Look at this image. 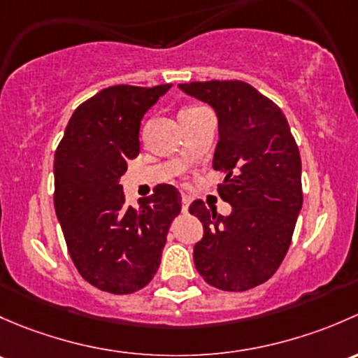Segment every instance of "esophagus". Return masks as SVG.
<instances>
[{
  "label": "esophagus",
  "instance_id": "1",
  "mask_svg": "<svg viewBox=\"0 0 358 358\" xmlns=\"http://www.w3.org/2000/svg\"><path fill=\"white\" fill-rule=\"evenodd\" d=\"M189 203H191V196H187V194H182V212H187V208H189Z\"/></svg>",
  "mask_w": 358,
  "mask_h": 358
}]
</instances>
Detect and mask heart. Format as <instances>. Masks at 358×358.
<instances>
[{
	"mask_svg": "<svg viewBox=\"0 0 358 358\" xmlns=\"http://www.w3.org/2000/svg\"><path fill=\"white\" fill-rule=\"evenodd\" d=\"M194 108H200V106H191V108H186V110H182V112H187V110H194Z\"/></svg>",
	"mask_w": 358,
	"mask_h": 358,
	"instance_id": "b5f03b06",
	"label": "heart"
}]
</instances>
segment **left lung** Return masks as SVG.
I'll list each match as a JSON object with an SVG mask.
<instances>
[{
  "label": "left lung",
  "mask_w": 358,
  "mask_h": 358,
  "mask_svg": "<svg viewBox=\"0 0 358 358\" xmlns=\"http://www.w3.org/2000/svg\"><path fill=\"white\" fill-rule=\"evenodd\" d=\"M179 87L215 110L213 169L224 174L217 191L233 206L224 217L201 200L191 203L189 212L203 224L194 267L210 286L252 289L278 271L289 248L303 203L300 152L281 108L250 84L208 80Z\"/></svg>",
  "instance_id": "left-lung-1"
}]
</instances>
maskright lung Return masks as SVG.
Wrapping results in <instances>:
<instances>
[{
    "label": "right lung",
    "mask_w": 358,
    "mask_h": 358,
    "mask_svg": "<svg viewBox=\"0 0 358 358\" xmlns=\"http://www.w3.org/2000/svg\"><path fill=\"white\" fill-rule=\"evenodd\" d=\"M172 84L112 86L70 117L55 153V212L73 265L90 285L113 294L145 288L157 274L180 193L158 184L139 208L125 206L127 160L139 155V125Z\"/></svg>",
    "instance_id": "add662e5"
}]
</instances>
